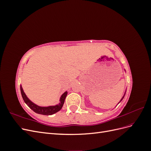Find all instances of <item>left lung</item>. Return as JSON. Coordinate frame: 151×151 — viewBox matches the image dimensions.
<instances>
[{"instance_id": "obj_1", "label": "left lung", "mask_w": 151, "mask_h": 151, "mask_svg": "<svg viewBox=\"0 0 151 151\" xmlns=\"http://www.w3.org/2000/svg\"><path fill=\"white\" fill-rule=\"evenodd\" d=\"M126 91H127V89H126ZM126 91H125V94H124V95H123V97L122 98V99H120V101H119V103H118V104H119V103H120V102H121V101H122V99H123V98H124V96H125V93H126Z\"/></svg>"}]
</instances>
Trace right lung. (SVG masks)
<instances>
[{
    "mask_svg": "<svg viewBox=\"0 0 151 151\" xmlns=\"http://www.w3.org/2000/svg\"><path fill=\"white\" fill-rule=\"evenodd\" d=\"M20 89H21V93L22 95V97L24 100V103L35 113L41 114V115H51L60 111L62 109L63 104H64L65 99L67 95V91H65V93H63L60 98V103H59L58 104L55 105V106H40L34 103L33 102H32L31 100L27 97V96L24 93L21 85L20 86Z\"/></svg>",
    "mask_w": 151,
    "mask_h": 151,
    "instance_id": "obj_1",
    "label": "right lung"
}]
</instances>
